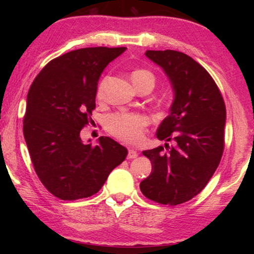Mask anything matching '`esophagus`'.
Returning <instances> with one entry per match:
<instances>
[{"label":"esophagus","instance_id":"esophagus-1","mask_svg":"<svg viewBox=\"0 0 254 254\" xmlns=\"http://www.w3.org/2000/svg\"><path fill=\"white\" fill-rule=\"evenodd\" d=\"M137 156H138L137 151H136V150H134V149H129V150H128L127 158H129V159H133V158H136Z\"/></svg>","mask_w":254,"mask_h":254}]
</instances>
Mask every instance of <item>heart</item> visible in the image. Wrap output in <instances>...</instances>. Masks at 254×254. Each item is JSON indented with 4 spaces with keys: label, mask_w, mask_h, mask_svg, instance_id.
I'll use <instances>...</instances> for the list:
<instances>
[{
    "label": "heart",
    "mask_w": 254,
    "mask_h": 254,
    "mask_svg": "<svg viewBox=\"0 0 254 254\" xmlns=\"http://www.w3.org/2000/svg\"><path fill=\"white\" fill-rule=\"evenodd\" d=\"M135 88H138L144 83H154L155 77L150 71L144 69H137L131 74ZM97 99H103L105 96V81L99 83L97 88ZM148 120L143 116L127 113H114L106 119V129L113 136L128 143H138L143 138V129L147 126Z\"/></svg>",
    "instance_id": "obj_1"
}]
</instances>
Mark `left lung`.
Wrapping results in <instances>:
<instances>
[{
  "mask_svg": "<svg viewBox=\"0 0 254 254\" xmlns=\"http://www.w3.org/2000/svg\"><path fill=\"white\" fill-rule=\"evenodd\" d=\"M173 91L169 116L159 125L158 140L172 141L142 151L152 170L142 180L144 196L163 204L186 202L202 190L216 171L224 149L227 111L216 83L202 65L172 50L147 51Z\"/></svg>",
  "mask_w": 254,
  "mask_h": 254,
  "instance_id": "8db88e82",
  "label": "left lung"
}]
</instances>
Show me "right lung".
<instances>
[{
    "label": "right lung",
    "instance_id": "1",
    "mask_svg": "<svg viewBox=\"0 0 254 254\" xmlns=\"http://www.w3.org/2000/svg\"><path fill=\"white\" fill-rule=\"evenodd\" d=\"M126 47L71 51L45 65L27 93L23 131L40 182L61 200L91 196L102 189L127 149L111 137L83 143L82 128L96 107L100 75Z\"/></svg>",
    "mask_w": 254,
    "mask_h": 254
}]
</instances>
